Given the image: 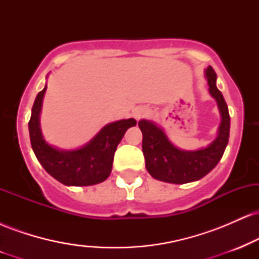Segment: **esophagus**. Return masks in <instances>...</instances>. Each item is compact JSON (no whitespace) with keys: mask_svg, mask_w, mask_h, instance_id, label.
<instances>
[{"mask_svg":"<svg viewBox=\"0 0 259 259\" xmlns=\"http://www.w3.org/2000/svg\"><path fill=\"white\" fill-rule=\"evenodd\" d=\"M148 113H150V109H148L147 107H138V108L134 109L133 115L136 120H139L141 119V118L146 117Z\"/></svg>","mask_w":259,"mask_h":259,"instance_id":"1","label":"esophagus"}]
</instances>
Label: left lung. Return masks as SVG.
<instances>
[{
    "label": "left lung",
    "instance_id": "1",
    "mask_svg": "<svg viewBox=\"0 0 259 259\" xmlns=\"http://www.w3.org/2000/svg\"><path fill=\"white\" fill-rule=\"evenodd\" d=\"M209 92L218 103L222 123L217 139L207 148L198 151H181L169 141L160 127L147 120H140L142 132V152L146 169L154 179L173 184L200 180L218 164L229 141L230 115L222 92L217 88V74L212 67L206 69Z\"/></svg>",
    "mask_w": 259,
    "mask_h": 259
}]
</instances>
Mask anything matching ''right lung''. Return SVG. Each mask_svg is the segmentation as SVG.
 <instances>
[{
    "instance_id": "right-lung-1",
    "label": "right lung",
    "mask_w": 259,
    "mask_h": 259,
    "mask_svg": "<svg viewBox=\"0 0 259 259\" xmlns=\"http://www.w3.org/2000/svg\"><path fill=\"white\" fill-rule=\"evenodd\" d=\"M46 86L37 94L29 120L31 147L41 165L50 175L64 185L88 186L105 181L112 170L118 144L135 119H123L103 127L84 147L75 151H59L50 146L40 130L41 105Z\"/></svg>"
}]
</instances>
